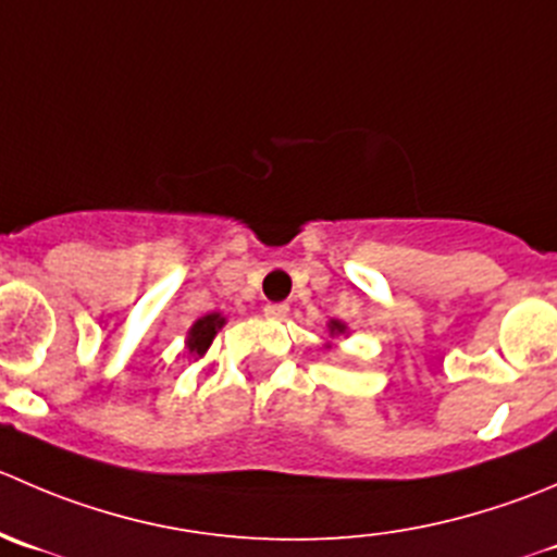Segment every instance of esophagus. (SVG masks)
<instances>
[{"label":"esophagus","instance_id":"esophagus-1","mask_svg":"<svg viewBox=\"0 0 557 557\" xmlns=\"http://www.w3.org/2000/svg\"><path fill=\"white\" fill-rule=\"evenodd\" d=\"M263 315L272 318V321H283V318L288 315V305H280V301H274V305H267V307H263Z\"/></svg>","mask_w":557,"mask_h":557}]
</instances>
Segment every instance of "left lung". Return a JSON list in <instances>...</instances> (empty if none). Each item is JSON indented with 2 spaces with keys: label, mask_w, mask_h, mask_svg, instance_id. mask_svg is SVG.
Wrapping results in <instances>:
<instances>
[{
  "label": "left lung",
  "mask_w": 557,
  "mask_h": 557,
  "mask_svg": "<svg viewBox=\"0 0 557 557\" xmlns=\"http://www.w3.org/2000/svg\"><path fill=\"white\" fill-rule=\"evenodd\" d=\"M326 332H329V339H326V343H323V348L332 350V348H334L332 339H337V337H348V323H345V321H337V318H329Z\"/></svg>",
  "instance_id": "1"
}]
</instances>
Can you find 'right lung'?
<instances>
[{
    "instance_id": "add662e5",
    "label": "right lung",
    "mask_w": 557,
    "mask_h": 557,
    "mask_svg": "<svg viewBox=\"0 0 557 557\" xmlns=\"http://www.w3.org/2000/svg\"><path fill=\"white\" fill-rule=\"evenodd\" d=\"M225 326V315L223 312H207V315L198 318L190 329H187V337H185V348L193 359H201L203 354L209 350L212 339L218 337L220 329Z\"/></svg>"
}]
</instances>
